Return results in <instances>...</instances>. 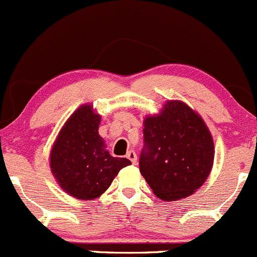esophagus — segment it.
<instances>
[{
    "mask_svg": "<svg viewBox=\"0 0 257 257\" xmlns=\"http://www.w3.org/2000/svg\"><path fill=\"white\" fill-rule=\"evenodd\" d=\"M126 157L130 160V161L132 162L134 165H136L137 162V156H136V152L132 151V150H130V151L127 152V155H126Z\"/></svg>",
    "mask_w": 257,
    "mask_h": 257,
    "instance_id": "esophagus-1",
    "label": "esophagus"
}]
</instances>
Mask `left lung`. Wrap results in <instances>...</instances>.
<instances>
[{"label":"left lung","instance_id":"8db88e82","mask_svg":"<svg viewBox=\"0 0 257 257\" xmlns=\"http://www.w3.org/2000/svg\"><path fill=\"white\" fill-rule=\"evenodd\" d=\"M140 172L154 194L176 201L194 194L211 172L215 149L201 116L182 101H167L144 121Z\"/></svg>","mask_w":257,"mask_h":257}]
</instances>
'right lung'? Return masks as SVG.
Masks as SVG:
<instances>
[{"label": "right lung", "instance_id": "right-lung-1", "mask_svg": "<svg viewBox=\"0 0 257 257\" xmlns=\"http://www.w3.org/2000/svg\"><path fill=\"white\" fill-rule=\"evenodd\" d=\"M101 116L86 103L68 117L50 154V167L61 189L78 200L102 195L117 176L131 165L125 157H113L98 135Z\"/></svg>", "mask_w": 257, "mask_h": 257}]
</instances>
